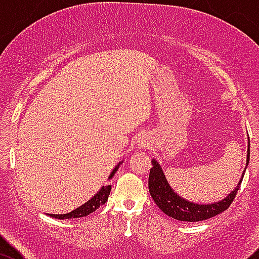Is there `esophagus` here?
I'll list each match as a JSON object with an SVG mask.
<instances>
[{
    "mask_svg": "<svg viewBox=\"0 0 259 259\" xmlns=\"http://www.w3.org/2000/svg\"><path fill=\"white\" fill-rule=\"evenodd\" d=\"M146 144H148V142H146V140H142V142H140L138 145H139V148H145Z\"/></svg>",
    "mask_w": 259,
    "mask_h": 259,
    "instance_id": "obj_1",
    "label": "esophagus"
}]
</instances>
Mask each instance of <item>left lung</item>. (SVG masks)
I'll return each instance as SVG.
<instances>
[{"mask_svg":"<svg viewBox=\"0 0 259 259\" xmlns=\"http://www.w3.org/2000/svg\"><path fill=\"white\" fill-rule=\"evenodd\" d=\"M248 163H249V144H248L245 168H247ZM151 164H153V168L150 169V174H149V192H150L151 198L166 215L182 222L204 221V219H209L211 217L228 209L236 194L238 193L245 173L244 169L237 187L224 199L215 203H210V204H199V203H193L180 197L168 183L160 164L155 159L151 160Z\"/></svg>","mask_w":259,"mask_h":259,"instance_id":"left-lung-1","label":"left lung"}]
</instances>
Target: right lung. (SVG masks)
Segmentation results:
<instances>
[{
    "instance_id": "add662e5",
    "label": "right lung",
    "mask_w": 259,
    "mask_h": 259,
    "mask_svg": "<svg viewBox=\"0 0 259 259\" xmlns=\"http://www.w3.org/2000/svg\"><path fill=\"white\" fill-rule=\"evenodd\" d=\"M121 163L122 161H120V163L115 166L114 170L111 171L110 176H109V179H111L115 176V173H116V170L119 169L120 164ZM110 190H111V185H103V188H101V189L99 190V192L96 193L91 199H89L88 202L83 203L82 205H80V207L76 208V209H74L72 211H70V213H66V214H48V215L52 217V218H57V219L81 218V217L89 215V214L94 213V211L98 209L100 205L105 204V202L109 198V194H110Z\"/></svg>"
}]
</instances>
